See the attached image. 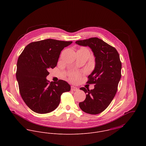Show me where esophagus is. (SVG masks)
<instances>
[{"mask_svg":"<svg viewBox=\"0 0 146 146\" xmlns=\"http://www.w3.org/2000/svg\"><path fill=\"white\" fill-rule=\"evenodd\" d=\"M71 90L72 91H77V90H78V89L76 87L74 86H71Z\"/></svg>","mask_w":146,"mask_h":146,"instance_id":"1","label":"esophagus"}]
</instances>
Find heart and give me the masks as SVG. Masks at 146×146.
I'll use <instances>...</instances> for the list:
<instances>
[{"instance_id":"heart-1","label":"heart","mask_w":146,"mask_h":146,"mask_svg":"<svg viewBox=\"0 0 146 146\" xmlns=\"http://www.w3.org/2000/svg\"><path fill=\"white\" fill-rule=\"evenodd\" d=\"M79 77H80V74L78 72H72L70 75V80L71 81H73V82H75V81L78 80L79 79Z\"/></svg>"}]
</instances>
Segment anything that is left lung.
<instances>
[{"label": "left lung", "instance_id": "left-lung-1", "mask_svg": "<svg viewBox=\"0 0 146 146\" xmlns=\"http://www.w3.org/2000/svg\"><path fill=\"white\" fill-rule=\"evenodd\" d=\"M82 46H88L95 57V68L88 76L87 84H94L89 90L84 87L80 89L86 94V98L79 103L85 113L96 115L101 113L111 104L117 90L121 79V62L117 50L98 38L75 42Z\"/></svg>", "mask_w": 146, "mask_h": 146}]
</instances>
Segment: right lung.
<instances>
[{
	"mask_svg": "<svg viewBox=\"0 0 146 146\" xmlns=\"http://www.w3.org/2000/svg\"><path fill=\"white\" fill-rule=\"evenodd\" d=\"M72 42L52 39L32 42L19 56L16 75L20 93L34 112L42 114L54 111L60 104L63 93L70 90L66 82H50L46 78L49 74V68L57 66L63 49Z\"/></svg>",
	"mask_w": 146,
	"mask_h": 146,
	"instance_id": "add662e5",
	"label": "right lung"
}]
</instances>
